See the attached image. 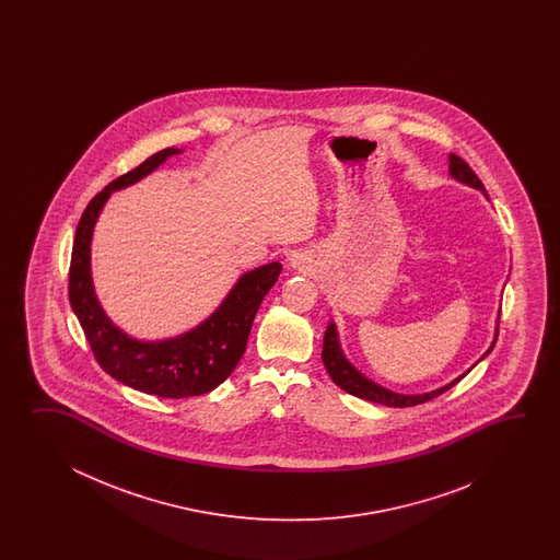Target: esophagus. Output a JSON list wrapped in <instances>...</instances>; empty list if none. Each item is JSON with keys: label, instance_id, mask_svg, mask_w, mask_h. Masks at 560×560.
I'll return each mask as SVG.
<instances>
[{"label": "esophagus", "instance_id": "34e87169", "mask_svg": "<svg viewBox=\"0 0 560 560\" xmlns=\"http://www.w3.org/2000/svg\"><path fill=\"white\" fill-rule=\"evenodd\" d=\"M292 266H294V268H300V266H302V258H300V256H294V258H292Z\"/></svg>", "mask_w": 560, "mask_h": 560}]
</instances>
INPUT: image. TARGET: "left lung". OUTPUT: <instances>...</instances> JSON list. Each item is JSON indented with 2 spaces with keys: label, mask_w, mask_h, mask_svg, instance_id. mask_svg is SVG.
<instances>
[{
  "label": "left lung",
  "mask_w": 560,
  "mask_h": 560,
  "mask_svg": "<svg viewBox=\"0 0 560 560\" xmlns=\"http://www.w3.org/2000/svg\"><path fill=\"white\" fill-rule=\"evenodd\" d=\"M448 170H451V176L458 179V182H465V184L472 186V188L485 190L482 182H480V178H478L475 172H472V167L468 166L463 158H458L456 154H451V164H448ZM494 342H497V340H494ZM494 342H492V346L488 348V352L494 348ZM487 354H485V357H487ZM482 358H480V360H482ZM322 362H324V366L328 370V374H330V378H332L334 384H336V386H340V388L346 390V393L352 394V396H357V398L370 400V402H376V405L394 406V408H406V406H417L422 405V402H429L432 398H436V396H441V394L446 393L448 388H453L454 384H458V382L463 381L466 376V374H463L460 378H456V381L451 382V384H446L444 388L434 390V393L415 394V396L390 393V390L382 388L378 384L370 382L369 378H364L357 369H352V364L346 360L345 354H342V350H340L334 324H330V326L326 328V334H324Z\"/></svg>",
  "instance_id": "left-lung-1"
}]
</instances>
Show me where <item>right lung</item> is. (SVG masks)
<instances>
[{"label": "right lung", "instance_id": "right-lung-1", "mask_svg": "<svg viewBox=\"0 0 560 560\" xmlns=\"http://www.w3.org/2000/svg\"><path fill=\"white\" fill-rule=\"evenodd\" d=\"M166 148L150 155L140 166L109 182L85 206L73 238L70 262V304L82 324L85 338L94 352L95 362L112 378L140 393L160 398H190L214 390L234 372L248 345L252 322L268 290L282 272V264H266L242 276L222 306L196 330L164 340L140 342L118 330L107 320L95 300L90 275V242L95 218L104 208L109 194L143 178L160 166L167 155L178 154Z\"/></svg>", "mask_w": 560, "mask_h": 560}]
</instances>
